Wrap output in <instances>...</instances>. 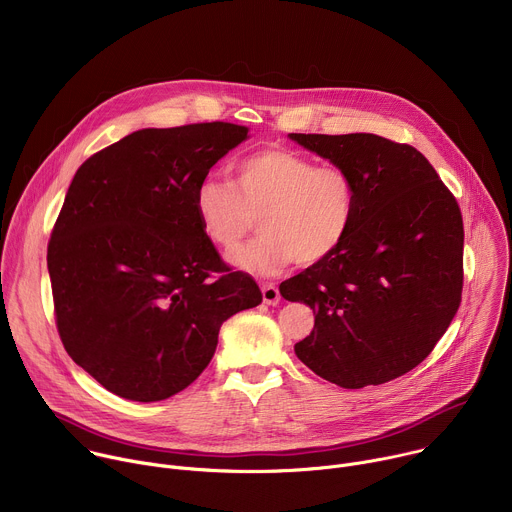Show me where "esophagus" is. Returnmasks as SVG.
<instances>
[{
    "label": "esophagus",
    "instance_id": "34e87169",
    "mask_svg": "<svg viewBox=\"0 0 512 512\" xmlns=\"http://www.w3.org/2000/svg\"><path fill=\"white\" fill-rule=\"evenodd\" d=\"M261 294H263V302L269 304V306H275L279 302V289L273 283H265L263 289H261Z\"/></svg>",
    "mask_w": 512,
    "mask_h": 512
}]
</instances>
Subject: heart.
<instances>
[{
	"mask_svg": "<svg viewBox=\"0 0 512 512\" xmlns=\"http://www.w3.org/2000/svg\"><path fill=\"white\" fill-rule=\"evenodd\" d=\"M358 208L354 176L334 164L283 148H265L235 166V184L204 178L194 192V212L206 239L225 255L263 227V235L235 257L259 275L291 261L312 267L332 257L348 237Z\"/></svg>",
	"mask_w": 512,
	"mask_h": 512,
	"instance_id": "b5f03b06",
	"label": "heart"
}]
</instances>
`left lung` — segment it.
<instances>
[{"instance_id":"8db88e82","label":"left lung","mask_w":512,"mask_h":512,"mask_svg":"<svg viewBox=\"0 0 512 512\" xmlns=\"http://www.w3.org/2000/svg\"><path fill=\"white\" fill-rule=\"evenodd\" d=\"M346 168L358 186L352 229L326 261L279 285L316 310L298 358L342 387L383 385L435 348L464 285V223L456 196L413 145L373 133H289Z\"/></svg>"}]
</instances>
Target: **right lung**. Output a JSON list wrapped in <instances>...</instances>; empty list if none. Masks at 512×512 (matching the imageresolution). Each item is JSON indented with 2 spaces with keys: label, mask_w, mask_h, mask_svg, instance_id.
Here are the masks:
<instances>
[{
  "label": "right lung",
  "mask_w": 512,
  "mask_h": 512,
  "mask_svg": "<svg viewBox=\"0 0 512 512\" xmlns=\"http://www.w3.org/2000/svg\"><path fill=\"white\" fill-rule=\"evenodd\" d=\"M247 133L225 121L141 129L72 178L46 255L54 318L68 356L107 391L141 403L180 393L223 322L261 304L194 212L196 186Z\"/></svg>",
  "instance_id": "add662e5"
}]
</instances>
